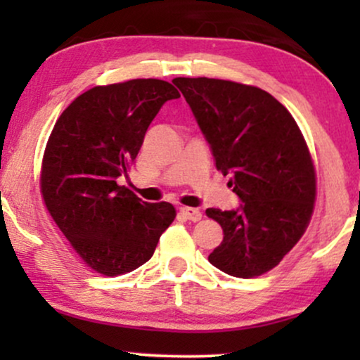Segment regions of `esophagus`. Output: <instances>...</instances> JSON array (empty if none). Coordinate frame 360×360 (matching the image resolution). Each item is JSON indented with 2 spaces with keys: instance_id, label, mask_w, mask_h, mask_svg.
<instances>
[{
  "instance_id": "1",
  "label": "esophagus",
  "mask_w": 360,
  "mask_h": 360,
  "mask_svg": "<svg viewBox=\"0 0 360 360\" xmlns=\"http://www.w3.org/2000/svg\"><path fill=\"white\" fill-rule=\"evenodd\" d=\"M181 213H183L184 217L191 221H200L201 217H203V213H201L200 210L189 208V206H183V208H181Z\"/></svg>"
}]
</instances>
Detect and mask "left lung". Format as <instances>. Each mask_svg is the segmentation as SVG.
<instances>
[{
    "instance_id": "8db88e82",
    "label": "left lung",
    "mask_w": 360,
    "mask_h": 360,
    "mask_svg": "<svg viewBox=\"0 0 360 360\" xmlns=\"http://www.w3.org/2000/svg\"><path fill=\"white\" fill-rule=\"evenodd\" d=\"M238 208L206 214L223 229L208 255L214 267L254 278L271 271L307 230L316 196L315 167L291 113L267 91L208 77H176Z\"/></svg>"
}]
</instances>
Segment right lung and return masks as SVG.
<instances>
[{
  "instance_id": "right-lung-1",
  "label": "right lung",
  "mask_w": 360,
  "mask_h": 360,
  "mask_svg": "<svg viewBox=\"0 0 360 360\" xmlns=\"http://www.w3.org/2000/svg\"><path fill=\"white\" fill-rule=\"evenodd\" d=\"M179 96L160 79L96 86L53 125L40 176L45 206L82 262L103 276L146 264L174 221L171 203H147L118 179L128 177L164 103Z\"/></svg>"
}]
</instances>
